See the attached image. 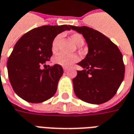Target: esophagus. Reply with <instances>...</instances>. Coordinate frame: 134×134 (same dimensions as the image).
<instances>
[{
    "label": "esophagus",
    "mask_w": 134,
    "mask_h": 134,
    "mask_svg": "<svg viewBox=\"0 0 134 134\" xmlns=\"http://www.w3.org/2000/svg\"><path fill=\"white\" fill-rule=\"evenodd\" d=\"M63 70H64V72H67V70H68V69H67V68H65V67H64V68H63Z\"/></svg>",
    "instance_id": "esophagus-1"
}]
</instances>
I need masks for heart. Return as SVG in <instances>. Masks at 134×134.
Returning <instances> with one entry per match:
<instances>
[{
	"label": "heart",
	"mask_w": 134,
	"mask_h": 134,
	"mask_svg": "<svg viewBox=\"0 0 134 134\" xmlns=\"http://www.w3.org/2000/svg\"><path fill=\"white\" fill-rule=\"evenodd\" d=\"M70 39L77 46H82L84 43V39L83 36L79 33H73L70 35ZM62 36L61 35H57L52 41L51 51L53 53H56L59 48V44L60 42ZM78 61V57L76 55H67L61 53L57 55L54 58V62L64 67H70L72 66L75 62Z\"/></svg>",
	"instance_id": "obj_1"
}]
</instances>
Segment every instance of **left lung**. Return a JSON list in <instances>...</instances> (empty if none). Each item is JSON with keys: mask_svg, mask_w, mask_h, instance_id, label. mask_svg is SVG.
I'll return each mask as SVG.
<instances>
[{"mask_svg": "<svg viewBox=\"0 0 134 134\" xmlns=\"http://www.w3.org/2000/svg\"><path fill=\"white\" fill-rule=\"evenodd\" d=\"M83 35L88 51L77 63L83 70L72 79L74 92L80 99L100 104L111 99L119 88L125 75L122 55L119 48L100 32L86 26H71Z\"/></svg>", "mask_w": 134, "mask_h": 134, "instance_id": "left-lung-1", "label": "left lung"}]
</instances>
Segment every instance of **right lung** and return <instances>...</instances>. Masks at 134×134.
Listing matches in <instances>:
<instances>
[{"instance_id":"1","label":"right lung","mask_w":134,"mask_h":134,"mask_svg":"<svg viewBox=\"0 0 134 134\" xmlns=\"http://www.w3.org/2000/svg\"><path fill=\"white\" fill-rule=\"evenodd\" d=\"M71 25H44L32 29L19 38L7 62L8 78L20 98L30 103H41L54 96L63 69L55 64L42 70V64L52 56L51 43Z\"/></svg>"}]
</instances>
